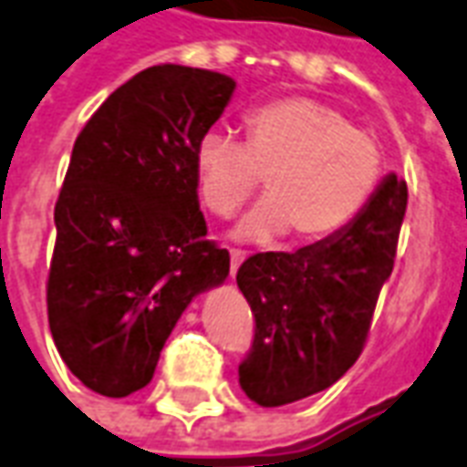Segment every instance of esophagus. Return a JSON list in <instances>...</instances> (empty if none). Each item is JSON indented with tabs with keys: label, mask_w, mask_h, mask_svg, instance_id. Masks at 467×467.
I'll use <instances>...</instances> for the list:
<instances>
[{
	"label": "esophagus",
	"mask_w": 467,
	"mask_h": 467,
	"mask_svg": "<svg viewBox=\"0 0 467 467\" xmlns=\"http://www.w3.org/2000/svg\"><path fill=\"white\" fill-rule=\"evenodd\" d=\"M244 257H247V254H244V252H242V249H230V274H237V269H240V265L242 262H244Z\"/></svg>",
	"instance_id": "1"
}]
</instances>
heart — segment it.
<instances>
[{
    "mask_svg": "<svg viewBox=\"0 0 467 467\" xmlns=\"http://www.w3.org/2000/svg\"><path fill=\"white\" fill-rule=\"evenodd\" d=\"M382 149L368 131L316 98H279L244 115V141L205 131L195 147L202 205L230 218L265 178V201L237 227L252 242L284 233L311 244L343 233L382 181Z\"/></svg>",
    "mask_w": 467,
    "mask_h": 467,
    "instance_id": "obj_1",
    "label": "heart"
}]
</instances>
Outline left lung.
<instances>
[{"mask_svg":"<svg viewBox=\"0 0 467 467\" xmlns=\"http://www.w3.org/2000/svg\"><path fill=\"white\" fill-rule=\"evenodd\" d=\"M407 198V181L389 173L343 233L242 262L237 286L254 316V337L240 362V387L254 404L284 407L318 394L360 358L394 269Z\"/></svg>","mask_w":467,"mask_h":467,"instance_id":"obj_1","label":"left lung"}]
</instances>
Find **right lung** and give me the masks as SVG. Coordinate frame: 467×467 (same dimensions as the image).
Instances as JSON below:
<instances>
[{"label":"right lung","mask_w":467,"mask_h":467,"mask_svg":"<svg viewBox=\"0 0 467 467\" xmlns=\"http://www.w3.org/2000/svg\"><path fill=\"white\" fill-rule=\"evenodd\" d=\"M233 92L223 73L151 66L78 134L46 304L63 362L102 397L147 387L181 313L230 274V252L205 240L195 147Z\"/></svg>","instance_id":"right-lung-1"}]
</instances>
